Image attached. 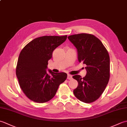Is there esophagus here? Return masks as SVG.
I'll return each mask as SVG.
<instances>
[{"mask_svg":"<svg viewBox=\"0 0 127 127\" xmlns=\"http://www.w3.org/2000/svg\"><path fill=\"white\" fill-rule=\"evenodd\" d=\"M68 79H69V80H71V79H72V75H68Z\"/></svg>","mask_w":127,"mask_h":127,"instance_id":"obj_1","label":"esophagus"}]
</instances>
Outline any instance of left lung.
I'll return each instance as SVG.
<instances>
[{"label":"left lung","instance_id":"8db88e82","mask_svg":"<svg viewBox=\"0 0 127 127\" xmlns=\"http://www.w3.org/2000/svg\"><path fill=\"white\" fill-rule=\"evenodd\" d=\"M68 38L77 48L79 62L87 65L84 77L79 75L72 76L78 82L74 94L80 101L91 103L100 96L109 82V53L100 40L92 34H74Z\"/></svg>","mask_w":127,"mask_h":127}]
</instances>
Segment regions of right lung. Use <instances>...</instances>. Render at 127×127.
I'll use <instances>...</instances> for the list:
<instances>
[{
  "label": "right lung",
  "mask_w": 127,
  "mask_h": 127,
  "mask_svg": "<svg viewBox=\"0 0 127 127\" xmlns=\"http://www.w3.org/2000/svg\"><path fill=\"white\" fill-rule=\"evenodd\" d=\"M65 36H43L27 44L18 57L16 74L21 90L31 100L39 103L55 96L59 86L67 78L65 72H46L53 51L65 41Z\"/></svg>",
  "instance_id": "1"
}]
</instances>
